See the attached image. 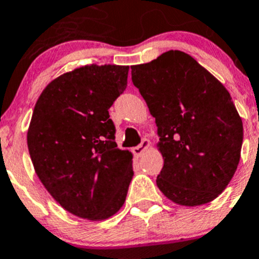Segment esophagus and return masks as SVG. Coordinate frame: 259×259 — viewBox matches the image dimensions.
Listing matches in <instances>:
<instances>
[{"label":"esophagus","instance_id":"1","mask_svg":"<svg viewBox=\"0 0 259 259\" xmlns=\"http://www.w3.org/2000/svg\"><path fill=\"white\" fill-rule=\"evenodd\" d=\"M148 147H150V141H148L147 138H143L142 142L139 143V145L137 146V147L133 148V154L136 155L137 157H139V156H141V155L143 154V152L146 151V150H147Z\"/></svg>","mask_w":259,"mask_h":259}]
</instances>
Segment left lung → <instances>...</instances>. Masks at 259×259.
I'll return each instance as SVG.
<instances>
[{
    "label": "left lung",
    "instance_id": "left-lung-1",
    "mask_svg": "<svg viewBox=\"0 0 259 259\" xmlns=\"http://www.w3.org/2000/svg\"><path fill=\"white\" fill-rule=\"evenodd\" d=\"M133 84L155 117L164 165L156 184L183 206L222 194L237 169L242 121L226 87L181 51L132 66Z\"/></svg>",
    "mask_w": 259,
    "mask_h": 259
}]
</instances>
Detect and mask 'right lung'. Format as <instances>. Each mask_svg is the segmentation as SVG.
<instances>
[{"label":"right lung","instance_id":"obj_1","mask_svg":"<svg viewBox=\"0 0 259 259\" xmlns=\"http://www.w3.org/2000/svg\"><path fill=\"white\" fill-rule=\"evenodd\" d=\"M129 66L87 65L52 80L27 133L33 168L49 194L89 220L114 215L126 199L133 155L114 142L108 109L127 86Z\"/></svg>","mask_w":259,"mask_h":259}]
</instances>
